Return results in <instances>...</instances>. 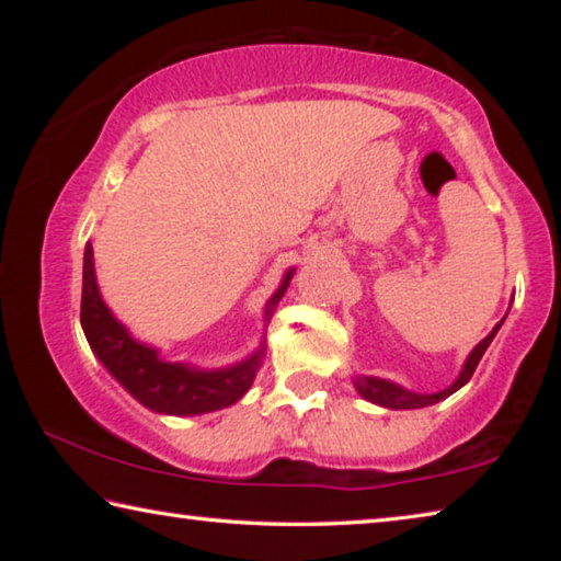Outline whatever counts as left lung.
<instances>
[{"label": "left lung", "instance_id": "1", "mask_svg": "<svg viewBox=\"0 0 561 561\" xmlns=\"http://www.w3.org/2000/svg\"><path fill=\"white\" fill-rule=\"evenodd\" d=\"M502 321H505V319H502ZM502 321H497L495 329H492L490 334L470 351L468 358H465L462 368H460L458 378H455V381L448 388H443V391H438V393L408 391V388L388 381V378H378V376H356L354 388H356L360 398H366V401H371L376 405L391 408V411H411V408H425V405L438 403V401H443V398H448L455 391H460V388L470 381V376L474 374V368H478L482 354H485L488 346L492 344V339H495V334L500 331Z\"/></svg>", "mask_w": 561, "mask_h": 561}]
</instances>
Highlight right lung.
I'll return each instance as SVG.
<instances>
[{
  "mask_svg": "<svg viewBox=\"0 0 561 561\" xmlns=\"http://www.w3.org/2000/svg\"><path fill=\"white\" fill-rule=\"evenodd\" d=\"M294 277V267L284 272L282 284L264 307V321L270 324L279 299ZM81 327L93 354L106 371L148 411L163 415H203L220 411L240 401L250 391L264 358V339L257 351L240 364L225 368H197L180 360L160 358V351L144 344L121 324L103 301L96 267H93L91 242L83 250V287H81Z\"/></svg>",
  "mask_w": 561,
  "mask_h": 561,
  "instance_id": "add662e5",
  "label": "right lung"
}]
</instances>
